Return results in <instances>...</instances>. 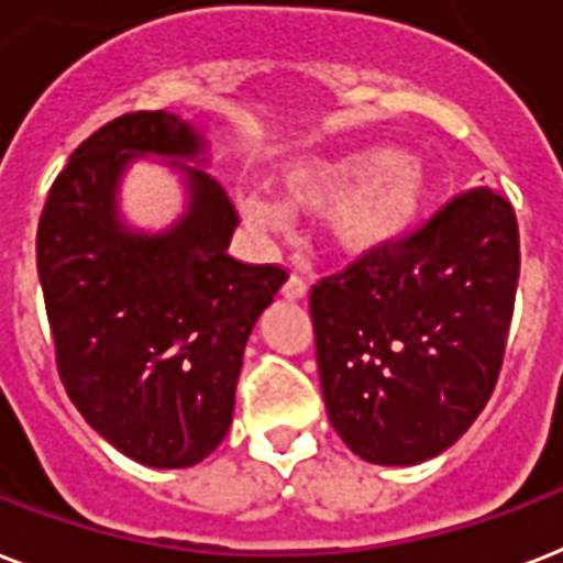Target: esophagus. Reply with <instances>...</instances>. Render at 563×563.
Segmentation results:
<instances>
[{"label": "esophagus", "instance_id": "1", "mask_svg": "<svg viewBox=\"0 0 563 563\" xmlns=\"http://www.w3.org/2000/svg\"><path fill=\"white\" fill-rule=\"evenodd\" d=\"M283 295L289 297V300H303V297L309 295V283H306L300 274H291L289 280H286V286H283Z\"/></svg>", "mask_w": 563, "mask_h": 563}]
</instances>
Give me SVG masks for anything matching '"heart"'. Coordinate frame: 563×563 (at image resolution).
<instances>
[{
  "label": "heart",
  "instance_id": "1",
  "mask_svg": "<svg viewBox=\"0 0 563 563\" xmlns=\"http://www.w3.org/2000/svg\"><path fill=\"white\" fill-rule=\"evenodd\" d=\"M283 202L300 213L335 210L332 236L346 254H373L405 236L428 199L424 173L387 147H364L335 158L297 162L280 178ZM257 219H274L268 205H251Z\"/></svg>",
  "mask_w": 563,
  "mask_h": 563
}]
</instances>
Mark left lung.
<instances>
[{
    "mask_svg": "<svg viewBox=\"0 0 563 563\" xmlns=\"http://www.w3.org/2000/svg\"><path fill=\"white\" fill-rule=\"evenodd\" d=\"M520 274L515 208L492 187L312 286L323 401L361 460L416 465L454 445L492 399Z\"/></svg>",
    "mask_w": 563,
    "mask_h": 563,
    "instance_id": "left-lung-1",
    "label": "left lung"
}]
</instances>
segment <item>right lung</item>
<instances>
[{
	"instance_id": "1",
	"label": "right lung",
	"mask_w": 563,
	"mask_h": 563,
	"mask_svg": "<svg viewBox=\"0 0 563 563\" xmlns=\"http://www.w3.org/2000/svg\"><path fill=\"white\" fill-rule=\"evenodd\" d=\"M202 135L170 112H126L71 153L36 228V272L68 399L135 463L187 468L225 440L242 353L286 268L228 254L240 225L225 187L185 170L170 231L132 234L118 178L144 153L196 158Z\"/></svg>"
}]
</instances>
